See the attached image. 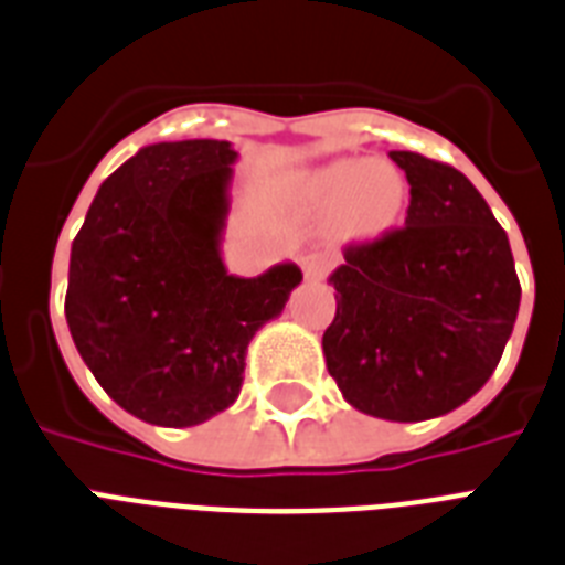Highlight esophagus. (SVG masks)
I'll use <instances>...</instances> for the list:
<instances>
[{
	"label": "esophagus",
	"instance_id": "34e87169",
	"mask_svg": "<svg viewBox=\"0 0 565 565\" xmlns=\"http://www.w3.org/2000/svg\"><path fill=\"white\" fill-rule=\"evenodd\" d=\"M301 269H305V278H308V281H322L328 273V260L322 255H308L301 260Z\"/></svg>",
	"mask_w": 565,
	"mask_h": 565
}]
</instances>
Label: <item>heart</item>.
Segmentation results:
<instances>
[{"instance_id": "1", "label": "heart", "mask_w": 565, "mask_h": 565, "mask_svg": "<svg viewBox=\"0 0 565 565\" xmlns=\"http://www.w3.org/2000/svg\"><path fill=\"white\" fill-rule=\"evenodd\" d=\"M296 202L310 220H331L345 246H366L386 237L404 220L411 188L398 167L370 158H334L301 172Z\"/></svg>"}]
</instances>
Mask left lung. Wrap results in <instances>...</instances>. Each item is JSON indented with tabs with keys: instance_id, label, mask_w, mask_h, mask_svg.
<instances>
[{
	"instance_id": "1",
	"label": "left lung",
	"mask_w": 565,
	"mask_h": 565,
	"mask_svg": "<svg viewBox=\"0 0 565 565\" xmlns=\"http://www.w3.org/2000/svg\"><path fill=\"white\" fill-rule=\"evenodd\" d=\"M390 158L411 184L407 220L345 248V264L328 275L337 317L322 352L354 411L425 422L490 381L522 287L508 234L463 172L416 152Z\"/></svg>"
}]
</instances>
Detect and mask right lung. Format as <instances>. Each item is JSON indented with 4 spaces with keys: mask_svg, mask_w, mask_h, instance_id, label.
<instances>
[{
    "mask_svg": "<svg viewBox=\"0 0 565 565\" xmlns=\"http://www.w3.org/2000/svg\"><path fill=\"white\" fill-rule=\"evenodd\" d=\"M237 152L228 140L143 146L105 179L70 252L66 326L102 390L137 419L202 425L237 402L252 337L301 284L222 264Z\"/></svg>",
    "mask_w": 565,
    "mask_h": 565,
    "instance_id": "obj_1",
    "label": "right lung"
}]
</instances>
